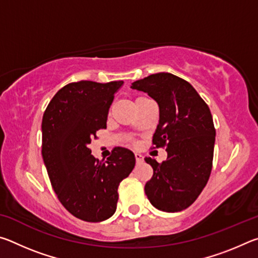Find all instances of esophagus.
Masks as SVG:
<instances>
[{
    "label": "esophagus",
    "mask_w": 258,
    "mask_h": 258,
    "mask_svg": "<svg viewBox=\"0 0 258 258\" xmlns=\"http://www.w3.org/2000/svg\"><path fill=\"white\" fill-rule=\"evenodd\" d=\"M135 160H137V164H141L143 161V156L141 154H139V152H137V154H135Z\"/></svg>",
    "instance_id": "1"
}]
</instances>
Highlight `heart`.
<instances>
[{"label":"heart","instance_id":"1","mask_svg":"<svg viewBox=\"0 0 258 258\" xmlns=\"http://www.w3.org/2000/svg\"><path fill=\"white\" fill-rule=\"evenodd\" d=\"M130 142H131V143H134V142H133V141H132V140H131V141H130Z\"/></svg>","mask_w":258,"mask_h":258}]
</instances>
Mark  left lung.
Returning a JSON list of instances; mask_svg holds the SVG:
<instances>
[{
	"label": "left lung",
	"instance_id": "obj_1",
	"mask_svg": "<svg viewBox=\"0 0 258 258\" xmlns=\"http://www.w3.org/2000/svg\"><path fill=\"white\" fill-rule=\"evenodd\" d=\"M131 87L158 103L152 145L167 151L163 163L145 158L154 169L145 186L147 197L159 211L181 212L196 202L211 175L216 134L211 110L189 82L173 74H152Z\"/></svg>",
	"mask_w": 258,
	"mask_h": 258
}]
</instances>
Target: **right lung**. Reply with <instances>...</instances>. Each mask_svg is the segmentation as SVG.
<instances>
[{"label": "right lung", "instance_id": "right-lung-1", "mask_svg": "<svg viewBox=\"0 0 258 258\" xmlns=\"http://www.w3.org/2000/svg\"><path fill=\"white\" fill-rule=\"evenodd\" d=\"M123 81L69 83L47 104L42 119V157L51 185L67 211L85 222L111 217L118 185L135 165L134 154L116 147L107 160L91 155L89 145L107 127L109 108Z\"/></svg>", "mask_w": 258, "mask_h": 258}]
</instances>
